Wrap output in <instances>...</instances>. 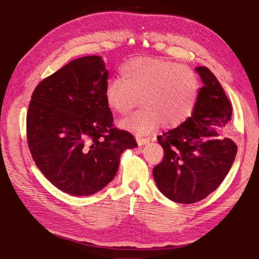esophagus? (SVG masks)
<instances>
[{"instance_id":"esophagus-1","label":"esophagus","mask_w":259,"mask_h":259,"mask_svg":"<svg viewBox=\"0 0 259 259\" xmlns=\"http://www.w3.org/2000/svg\"><path fill=\"white\" fill-rule=\"evenodd\" d=\"M137 142L139 146H144V144H147L150 142L149 138H141V137H137Z\"/></svg>"}]
</instances>
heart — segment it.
Wrapping results in <instances>:
<instances>
[{"instance_id":"heart-1","label":"heart","mask_w":259,"mask_h":259,"mask_svg":"<svg viewBox=\"0 0 259 259\" xmlns=\"http://www.w3.org/2000/svg\"><path fill=\"white\" fill-rule=\"evenodd\" d=\"M121 78L107 82L105 99L110 109L127 115L137 111L120 124L137 135H148L162 123L174 128L183 123L194 110L200 93V80L193 69L171 61L136 57L120 68Z\"/></svg>"}]
</instances>
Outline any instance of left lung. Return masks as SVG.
Returning <instances> with one entry per match:
<instances>
[{"label":"left lung","instance_id":"obj_1","mask_svg":"<svg viewBox=\"0 0 259 259\" xmlns=\"http://www.w3.org/2000/svg\"><path fill=\"white\" fill-rule=\"evenodd\" d=\"M195 70L204 85L194 110L179 127L158 137L164 155L153 167L161 193L182 204L201 201L218 189L237 152L230 138H218L232 119V105L224 89L207 67Z\"/></svg>","mask_w":259,"mask_h":259}]
</instances>
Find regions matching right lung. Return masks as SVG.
Instances as JSON below:
<instances>
[{
  "instance_id": "obj_1",
  "label": "right lung",
  "mask_w": 259,
  "mask_h": 259,
  "mask_svg": "<svg viewBox=\"0 0 259 259\" xmlns=\"http://www.w3.org/2000/svg\"><path fill=\"white\" fill-rule=\"evenodd\" d=\"M108 70L100 56L69 62L36 86L26 135L32 158L57 189L92 195L112 181L120 155L138 144L113 127L105 99Z\"/></svg>"
}]
</instances>
